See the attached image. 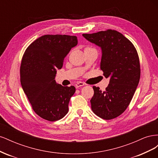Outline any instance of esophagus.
<instances>
[{"label":"esophagus","instance_id":"34e87169","mask_svg":"<svg viewBox=\"0 0 158 158\" xmlns=\"http://www.w3.org/2000/svg\"><path fill=\"white\" fill-rule=\"evenodd\" d=\"M83 85H84V82H77V83H76V84H75V87H76V88H80V87H81V86H83Z\"/></svg>","mask_w":158,"mask_h":158}]
</instances>
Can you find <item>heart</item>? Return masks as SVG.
<instances>
[{
  "label": "heart",
  "instance_id": "1",
  "mask_svg": "<svg viewBox=\"0 0 158 158\" xmlns=\"http://www.w3.org/2000/svg\"><path fill=\"white\" fill-rule=\"evenodd\" d=\"M88 48H89V47H88ZM88 48H86V49H88Z\"/></svg>",
  "mask_w": 158,
  "mask_h": 158
}]
</instances>
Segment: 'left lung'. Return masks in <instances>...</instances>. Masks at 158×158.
<instances>
[{
  "mask_svg": "<svg viewBox=\"0 0 158 158\" xmlns=\"http://www.w3.org/2000/svg\"><path fill=\"white\" fill-rule=\"evenodd\" d=\"M102 50L100 69L109 84L104 92L93 86V112L105 120L116 118L125 111L140 77V62L135 46L122 33L108 30L82 34Z\"/></svg>",
  "mask_w": 158,
  "mask_h": 158,
  "instance_id": "obj_1",
  "label": "left lung"
}]
</instances>
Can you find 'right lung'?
Segmentation results:
<instances>
[{
	"mask_svg": "<svg viewBox=\"0 0 158 158\" xmlns=\"http://www.w3.org/2000/svg\"><path fill=\"white\" fill-rule=\"evenodd\" d=\"M76 36L45 35L26 49L20 66V82L33 111L40 117L55 121L69 111V103L76 88L58 84L56 70L63 67L64 59L77 45Z\"/></svg>",
	"mask_w": 158,
	"mask_h": 158,
	"instance_id": "add662e5",
	"label": "right lung"
}]
</instances>
